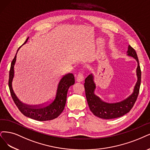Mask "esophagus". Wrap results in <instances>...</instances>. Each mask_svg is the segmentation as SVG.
<instances>
[{"label": "esophagus", "mask_w": 150, "mask_h": 150, "mask_svg": "<svg viewBox=\"0 0 150 150\" xmlns=\"http://www.w3.org/2000/svg\"><path fill=\"white\" fill-rule=\"evenodd\" d=\"M76 80L79 82H81L84 80V76L83 75L82 72L80 71L78 74V75H77V77H76Z\"/></svg>", "instance_id": "esophagus-1"}]
</instances>
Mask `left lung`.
I'll return each instance as SVG.
<instances>
[{
    "label": "left lung",
    "instance_id": "8db88e82",
    "mask_svg": "<svg viewBox=\"0 0 150 150\" xmlns=\"http://www.w3.org/2000/svg\"><path fill=\"white\" fill-rule=\"evenodd\" d=\"M127 53V55L134 57L137 61V75L138 79L134 92L124 101L116 103H107L102 101L100 98L95 95L96 85L94 83L92 74L89 75L85 79L84 86L88 106L93 114L99 118L111 119L120 117L129 112L137 101L141 84L142 72L140 66L135 50L130 45L129 46Z\"/></svg>",
    "mask_w": 150,
    "mask_h": 150
}]
</instances>
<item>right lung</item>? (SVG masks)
Segmentation results:
<instances>
[{"mask_svg":"<svg viewBox=\"0 0 150 150\" xmlns=\"http://www.w3.org/2000/svg\"><path fill=\"white\" fill-rule=\"evenodd\" d=\"M29 38L26 39L25 44ZM21 47V46H20ZM18 49V51L19 49ZM12 61L9 71L8 86L10 95L20 111L26 117L38 121H46L54 119L62 112L66 103L67 94L69 87L75 83V77L73 74L63 75L59 79L55 86L54 95L49 101L39 106H28L22 103L16 97L12 88V81L14 78V67L16 60V54Z\"/></svg>","mask_w":150,"mask_h":150,"instance_id":"1","label":"right lung"}]
</instances>
